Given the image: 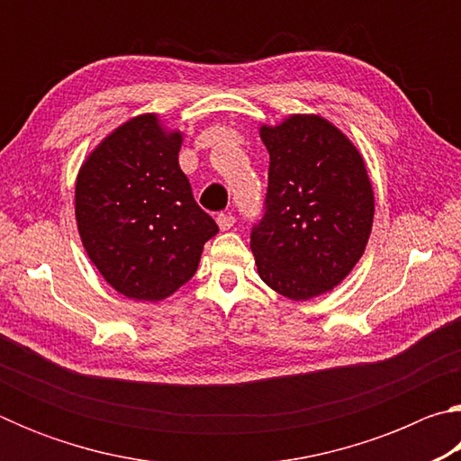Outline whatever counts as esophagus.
Instances as JSON below:
<instances>
[{
	"label": "esophagus",
	"mask_w": 461,
	"mask_h": 461,
	"mask_svg": "<svg viewBox=\"0 0 461 461\" xmlns=\"http://www.w3.org/2000/svg\"><path fill=\"white\" fill-rule=\"evenodd\" d=\"M233 223H236V217H233L231 213H220V215H217V225H220L221 231L231 230Z\"/></svg>",
	"instance_id": "obj_1"
}]
</instances>
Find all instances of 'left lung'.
Wrapping results in <instances>:
<instances>
[{
  "label": "left lung",
  "instance_id": "obj_1",
  "mask_svg": "<svg viewBox=\"0 0 461 461\" xmlns=\"http://www.w3.org/2000/svg\"><path fill=\"white\" fill-rule=\"evenodd\" d=\"M264 215L249 233L260 278L293 301L338 286L368 244L374 191L356 146L319 115L262 126Z\"/></svg>",
  "mask_w": 461,
  "mask_h": 461
}]
</instances>
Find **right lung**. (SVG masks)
<instances>
[{
  "label": "right lung",
  "instance_id": "obj_1",
  "mask_svg": "<svg viewBox=\"0 0 461 461\" xmlns=\"http://www.w3.org/2000/svg\"><path fill=\"white\" fill-rule=\"evenodd\" d=\"M181 131L152 113L112 131L89 154L75 186L83 246L109 285L134 301H160L197 272L220 228L178 167Z\"/></svg>",
  "mask_w": 461,
  "mask_h": 461
}]
</instances>
